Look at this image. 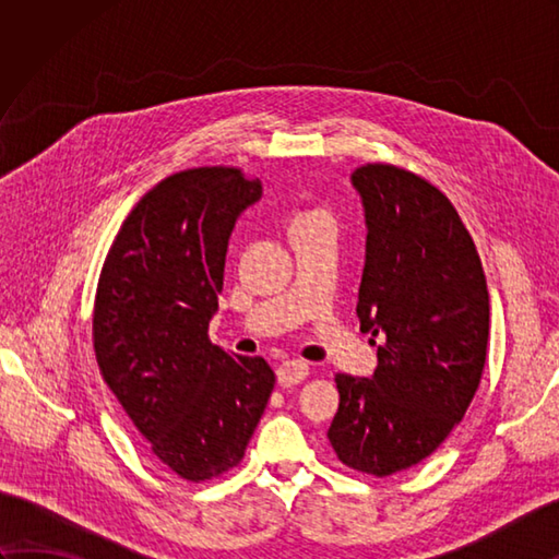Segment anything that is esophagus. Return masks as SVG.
I'll return each mask as SVG.
<instances>
[{"mask_svg":"<svg viewBox=\"0 0 559 559\" xmlns=\"http://www.w3.org/2000/svg\"><path fill=\"white\" fill-rule=\"evenodd\" d=\"M276 374H278L281 386H295V384H300L302 379H307V374H310V365L302 360H286L278 367Z\"/></svg>","mask_w":559,"mask_h":559,"instance_id":"obj_1","label":"esophagus"}]
</instances>
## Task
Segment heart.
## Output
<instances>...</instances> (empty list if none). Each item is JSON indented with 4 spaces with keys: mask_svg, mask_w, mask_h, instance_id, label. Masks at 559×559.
I'll return each instance as SVG.
<instances>
[{
    "mask_svg": "<svg viewBox=\"0 0 559 559\" xmlns=\"http://www.w3.org/2000/svg\"><path fill=\"white\" fill-rule=\"evenodd\" d=\"M312 216H324V213L322 211H307V213H302L300 218H312Z\"/></svg>",
    "mask_w": 559,
    "mask_h": 559,
    "instance_id": "b5f03b06",
    "label": "heart"
}]
</instances>
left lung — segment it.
<instances>
[{"label": "left lung", "instance_id": "left-lung-1", "mask_svg": "<svg viewBox=\"0 0 559 559\" xmlns=\"http://www.w3.org/2000/svg\"><path fill=\"white\" fill-rule=\"evenodd\" d=\"M353 185L367 218L358 317L379 362L372 379L336 374L326 437L343 466L386 478L430 456L466 415L488 358L490 295L476 242L430 180L365 163Z\"/></svg>", "mask_w": 559, "mask_h": 559}]
</instances>
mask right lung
<instances>
[{
  "mask_svg": "<svg viewBox=\"0 0 559 559\" xmlns=\"http://www.w3.org/2000/svg\"><path fill=\"white\" fill-rule=\"evenodd\" d=\"M259 197V180L233 165L165 177L129 211L100 269V374L151 454L189 483L221 478L242 461L276 384L264 358L209 341L228 237Z\"/></svg>",
  "mask_w": 559,
  "mask_h": 559,
  "instance_id": "1",
  "label": "right lung"
}]
</instances>
